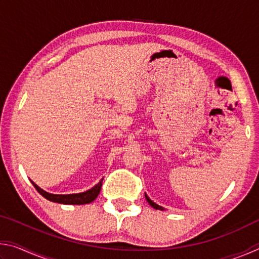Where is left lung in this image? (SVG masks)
Wrapping results in <instances>:
<instances>
[{
	"label": "left lung",
	"instance_id": "left-lung-1",
	"mask_svg": "<svg viewBox=\"0 0 259 259\" xmlns=\"http://www.w3.org/2000/svg\"><path fill=\"white\" fill-rule=\"evenodd\" d=\"M145 198H146V200H147V202H148V203H150V204L152 205V207H153V208H154V209H157V210H164L163 208H162V207H161V205H159V204H156L155 202H153V201H152V200H151L150 198H148V196H147L146 194H145Z\"/></svg>",
	"mask_w": 259,
	"mask_h": 259
}]
</instances>
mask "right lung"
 Returning a JSON list of instances; mask_svg holds the SVG:
<instances>
[{
  "label": "right lung",
  "instance_id": "right-lung-1",
  "mask_svg": "<svg viewBox=\"0 0 259 259\" xmlns=\"http://www.w3.org/2000/svg\"><path fill=\"white\" fill-rule=\"evenodd\" d=\"M30 182H32L34 187L36 188V191L40 193L42 196H45L47 200L52 201V202H57V203H63V204H87V203L93 202V201L98 196L100 188H102V185H103V179H102L97 185H95L93 188H90V190H88L85 192L76 193V194H51V193L43 191L42 188L38 187L33 181Z\"/></svg>",
  "mask_w": 259,
  "mask_h": 259
}]
</instances>
